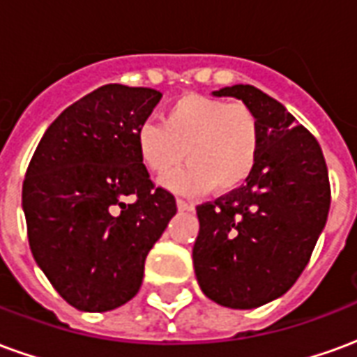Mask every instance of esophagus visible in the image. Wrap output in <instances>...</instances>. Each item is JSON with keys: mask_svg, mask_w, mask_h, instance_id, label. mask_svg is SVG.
Wrapping results in <instances>:
<instances>
[{"mask_svg": "<svg viewBox=\"0 0 357 357\" xmlns=\"http://www.w3.org/2000/svg\"><path fill=\"white\" fill-rule=\"evenodd\" d=\"M178 208L179 210H191L193 208V204H191V202L183 201V199H178Z\"/></svg>", "mask_w": 357, "mask_h": 357, "instance_id": "34e87169", "label": "esophagus"}]
</instances>
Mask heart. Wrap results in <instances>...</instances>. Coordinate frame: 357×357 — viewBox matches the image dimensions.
<instances>
[{"label":"heart","mask_w":357,"mask_h":357,"mask_svg":"<svg viewBox=\"0 0 357 357\" xmlns=\"http://www.w3.org/2000/svg\"><path fill=\"white\" fill-rule=\"evenodd\" d=\"M141 162L176 193H199L214 187L225 193L243 185L260 153V124L252 110L225 99L187 93L162 110L160 124L145 122L135 132Z\"/></svg>","instance_id":"heart-1"}]
</instances>
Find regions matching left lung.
I'll list each match as a JSON object with an SVG mask.
<instances>
[{
  "mask_svg": "<svg viewBox=\"0 0 357 357\" xmlns=\"http://www.w3.org/2000/svg\"><path fill=\"white\" fill-rule=\"evenodd\" d=\"M235 97L260 124V153L247 183L197 206L193 266L202 292L216 304L250 310L296 283L331 206L321 147L283 105L255 86L212 91Z\"/></svg>",
  "mask_w": 357,
  "mask_h": 357,
  "instance_id": "left-lung-1",
  "label": "left lung"
}]
</instances>
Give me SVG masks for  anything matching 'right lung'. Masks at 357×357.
<instances>
[{
    "mask_svg": "<svg viewBox=\"0 0 357 357\" xmlns=\"http://www.w3.org/2000/svg\"><path fill=\"white\" fill-rule=\"evenodd\" d=\"M162 93L107 84L43 133L22 183L36 264L82 312H109L139 291L149 250L176 199L149 179L135 147Z\"/></svg>",
    "mask_w": 357,
    "mask_h": 357,
    "instance_id": "add662e5",
    "label": "right lung"
}]
</instances>
